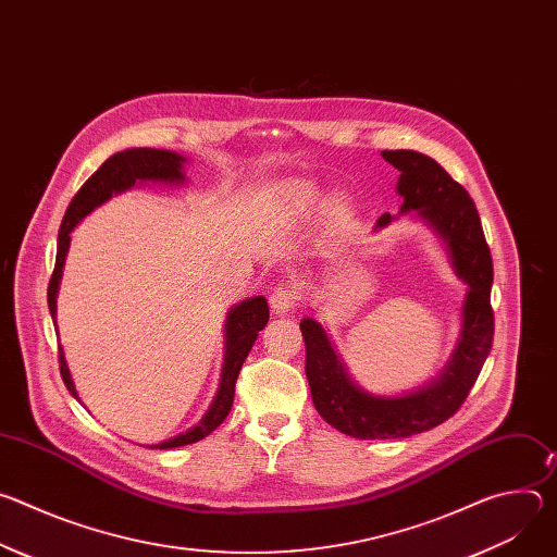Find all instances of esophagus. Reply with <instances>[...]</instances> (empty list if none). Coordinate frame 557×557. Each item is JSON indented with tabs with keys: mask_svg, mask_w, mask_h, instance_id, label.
Instances as JSON below:
<instances>
[{
	"mask_svg": "<svg viewBox=\"0 0 557 557\" xmlns=\"http://www.w3.org/2000/svg\"><path fill=\"white\" fill-rule=\"evenodd\" d=\"M295 299H297V295H295V288L290 284H277L273 288L271 297H269L271 308H273L275 314H286L288 310H293L295 308Z\"/></svg>",
	"mask_w": 557,
	"mask_h": 557,
	"instance_id": "34e87169",
	"label": "esophagus"
}]
</instances>
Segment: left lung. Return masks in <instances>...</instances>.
<instances>
[{
    "label": "left lung",
    "instance_id": "8db88e82",
    "mask_svg": "<svg viewBox=\"0 0 557 557\" xmlns=\"http://www.w3.org/2000/svg\"><path fill=\"white\" fill-rule=\"evenodd\" d=\"M401 172L396 191L404 198L401 213L419 211L445 243L456 275L467 284L458 344L443 372L401 396H376L357 385L326 331L312 317L299 329L306 344V376L312 404L335 430L355 438H408L428 432L458 412L479 379L494 342L492 282L494 264L483 224L467 189L460 187L436 161L421 151H381ZM392 222L389 213L376 228Z\"/></svg>",
    "mask_w": 557,
    "mask_h": 557
}]
</instances>
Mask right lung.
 I'll list each match as a JSON object with an SVG mask.
<instances>
[{
    "label": "right lung",
    "mask_w": 557,
    "mask_h": 557,
    "mask_svg": "<svg viewBox=\"0 0 557 557\" xmlns=\"http://www.w3.org/2000/svg\"><path fill=\"white\" fill-rule=\"evenodd\" d=\"M185 161H187L185 156H181L176 151H168V149H151V147L125 149V151L110 156L108 161L84 183V187L74 194V198L70 200V205L65 209L61 228H59L57 262H54V271H52L50 284H48V308L52 314V322L57 314L59 282H61L65 256L70 249V231L78 222H82L92 209H97L112 196L127 191L136 183H168V185L185 183V174H183ZM267 322H269V304L262 295L249 297L243 304H237L228 310L226 324H224V363H222V374H220V387H218V394H215L211 408L207 410V414L202 417V421L196 428H191L189 432L174 436L165 443L149 445L151 449H170V447H181V445L202 441L226 419V414L231 412V406H233V392H235L237 374H240V368H243L247 355L251 352V348L258 339V333L267 326ZM59 370H61V379H63L67 392L78 401V394L74 389V381L70 376L61 346H59Z\"/></svg>",
    "instance_id": "right-lung-1"
}]
</instances>
